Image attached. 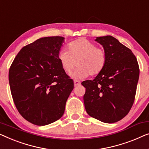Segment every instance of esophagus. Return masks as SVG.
Instances as JSON below:
<instances>
[{
  "label": "esophagus",
  "instance_id": "obj_1",
  "mask_svg": "<svg viewBox=\"0 0 149 149\" xmlns=\"http://www.w3.org/2000/svg\"><path fill=\"white\" fill-rule=\"evenodd\" d=\"M81 84V82L78 80H74V86L76 87V86H78Z\"/></svg>",
  "mask_w": 149,
  "mask_h": 149
}]
</instances>
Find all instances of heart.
<instances>
[{"mask_svg": "<svg viewBox=\"0 0 149 149\" xmlns=\"http://www.w3.org/2000/svg\"><path fill=\"white\" fill-rule=\"evenodd\" d=\"M69 51L61 50L58 53V60L63 70L70 74L74 70L75 62L78 68L73 73L74 79L86 78L89 74H100L105 66L107 54L100 48L84 38L74 40L69 44Z\"/></svg>", "mask_w": 149, "mask_h": 149, "instance_id": "1", "label": "heart"}]
</instances>
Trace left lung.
<instances>
[{
    "label": "left lung",
    "mask_w": 149,
    "mask_h": 149,
    "mask_svg": "<svg viewBox=\"0 0 149 149\" xmlns=\"http://www.w3.org/2000/svg\"><path fill=\"white\" fill-rule=\"evenodd\" d=\"M107 54L102 72L93 80H86L84 102L90 116L112 123L128 113L134 101L139 78L137 59L130 49L111 36L96 37Z\"/></svg>",
    "instance_id": "1"
}]
</instances>
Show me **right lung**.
<instances>
[{
  "instance_id": "right-lung-1",
  "label": "right lung",
  "mask_w": 149,
  "mask_h": 149,
  "mask_svg": "<svg viewBox=\"0 0 149 149\" xmlns=\"http://www.w3.org/2000/svg\"><path fill=\"white\" fill-rule=\"evenodd\" d=\"M65 38L45 37L21 49L13 62L9 81L13 99L22 116L37 125L58 120L64 113L74 81L58 60Z\"/></svg>"
}]
</instances>
